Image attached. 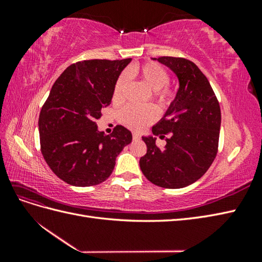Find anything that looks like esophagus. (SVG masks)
<instances>
[{"label": "esophagus", "instance_id": "obj_1", "mask_svg": "<svg viewBox=\"0 0 262 262\" xmlns=\"http://www.w3.org/2000/svg\"><path fill=\"white\" fill-rule=\"evenodd\" d=\"M140 138H141V136H140V134H138V133H133V140L137 141V140H140Z\"/></svg>", "mask_w": 262, "mask_h": 262}]
</instances>
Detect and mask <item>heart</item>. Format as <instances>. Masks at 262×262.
<instances>
[{
  "label": "heart",
  "instance_id": "1",
  "mask_svg": "<svg viewBox=\"0 0 262 262\" xmlns=\"http://www.w3.org/2000/svg\"><path fill=\"white\" fill-rule=\"evenodd\" d=\"M129 73L142 80L153 90L154 97L163 105H169L176 99L174 89L168 84L169 73L162 65L154 62L135 65L130 69ZM128 83V74L122 73L115 83L113 100L114 102H121L124 100L125 89ZM158 113L153 105H127L119 115L120 121L125 126L135 130H141L144 127L152 124L157 119Z\"/></svg>",
  "mask_w": 262,
  "mask_h": 262
}]
</instances>
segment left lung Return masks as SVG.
I'll return each instance as SVG.
<instances>
[{"mask_svg":"<svg viewBox=\"0 0 262 262\" xmlns=\"http://www.w3.org/2000/svg\"><path fill=\"white\" fill-rule=\"evenodd\" d=\"M160 63L179 80L176 99L153 126V135L166 138L160 148L153 136L142 137L147 152L140 160L143 174L162 188L187 187L200 179L219 151L221 108L209 82L198 66L181 57L162 56Z\"/></svg>","mask_w":262,"mask_h":262,"instance_id":"left-lung-1","label":"left lung"}]
</instances>
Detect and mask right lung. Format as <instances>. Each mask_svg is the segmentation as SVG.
Returning a JSON list of instances; mask_svg holds the SVG:
<instances>
[{"mask_svg": "<svg viewBox=\"0 0 262 262\" xmlns=\"http://www.w3.org/2000/svg\"><path fill=\"white\" fill-rule=\"evenodd\" d=\"M130 60L90 59L70 65L42 105L38 121L42 157L69 185L90 187L107 180L117 155L132 142V133L124 126L117 125L105 135L96 122Z\"/></svg>", "mask_w": 262, "mask_h": 262, "instance_id": "right-lung-1", "label": "right lung"}]
</instances>
